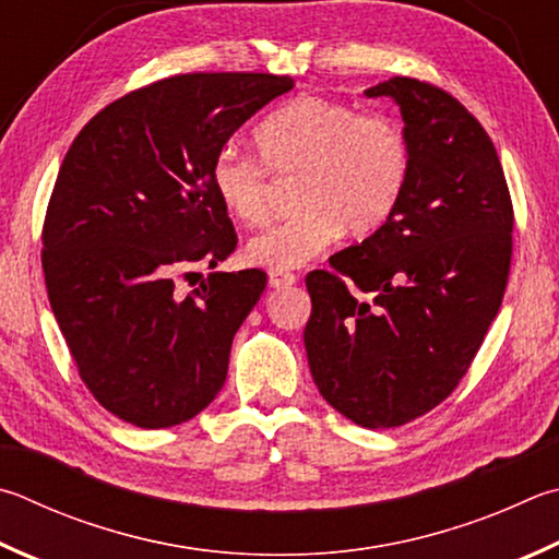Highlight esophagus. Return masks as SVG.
<instances>
[{
    "mask_svg": "<svg viewBox=\"0 0 559 559\" xmlns=\"http://www.w3.org/2000/svg\"><path fill=\"white\" fill-rule=\"evenodd\" d=\"M296 281H298V276H296V273H290V271H269L271 288H288Z\"/></svg>",
    "mask_w": 559,
    "mask_h": 559,
    "instance_id": "obj_1",
    "label": "esophagus"
}]
</instances>
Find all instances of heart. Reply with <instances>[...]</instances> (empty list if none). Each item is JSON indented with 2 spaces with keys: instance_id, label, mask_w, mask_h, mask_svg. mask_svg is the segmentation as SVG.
<instances>
[{
  "instance_id": "b5f03b06",
  "label": "heart",
  "mask_w": 559,
  "mask_h": 559,
  "mask_svg": "<svg viewBox=\"0 0 559 559\" xmlns=\"http://www.w3.org/2000/svg\"><path fill=\"white\" fill-rule=\"evenodd\" d=\"M261 156L217 151L210 180L231 217L269 219L271 170L298 176V215L249 241V259L271 271L298 269L347 229L377 231L393 215L411 174V144L401 121L328 97H296L257 129Z\"/></svg>"
}]
</instances>
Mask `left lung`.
Segmentation results:
<instances>
[{
    "label": "left lung",
    "mask_w": 559,
    "mask_h": 559,
    "mask_svg": "<svg viewBox=\"0 0 559 559\" xmlns=\"http://www.w3.org/2000/svg\"><path fill=\"white\" fill-rule=\"evenodd\" d=\"M411 144L393 215L310 271V373L361 428H399L460 385L509 283L513 202L499 154L469 109L432 83L391 78ZM371 295V299L366 296Z\"/></svg>",
    "instance_id": "obj_1"
}]
</instances>
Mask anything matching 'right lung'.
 I'll return each mask as SVG.
<instances>
[{
    "label": "right lung",
    "instance_id": "obj_1",
    "mask_svg": "<svg viewBox=\"0 0 559 559\" xmlns=\"http://www.w3.org/2000/svg\"><path fill=\"white\" fill-rule=\"evenodd\" d=\"M290 87L269 73L164 78L99 109L68 148L40 231L48 300L80 379L124 423L174 428L225 385L266 273H210L186 298L174 276L237 249L212 158Z\"/></svg>",
    "mask_w": 559,
    "mask_h": 559
}]
</instances>
